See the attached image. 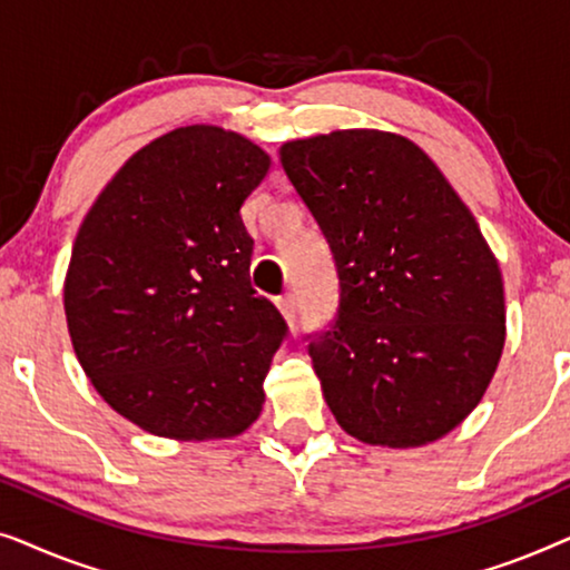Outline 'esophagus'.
I'll return each instance as SVG.
<instances>
[{
	"mask_svg": "<svg viewBox=\"0 0 570 570\" xmlns=\"http://www.w3.org/2000/svg\"><path fill=\"white\" fill-rule=\"evenodd\" d=\"M277 308L283 311V316L287 318V324H293L295 322V314H298V301H295L293 293H285V295H279V298H277Z\"/></svg>",
	"mask_w": 570,
	"mask_h": 570,
	"instance_id": "esophagus-1",
	"label": "esophagus"
}]
</instances>
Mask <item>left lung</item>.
I'll return each mask as SVG.
<instances>
[{
	"label": "left lung",
	"mask_w": 570,
	"mask_h": 570,
	"mask_svg": "<svg viewBox=\"0 0 570 570\" xmlns=\"http://www.w3.org/2000/svg\"><path fill=\"white\" fill-rule=\"evenodd\" d=\"M326 238L337 314L306 334L350 435L423 446L485 394L505 340L503 279L470 209L410 139L345 129L279 150Z\"/></svg>",
	"instance_id": "left-lung-1"
}]
</instances>
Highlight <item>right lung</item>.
<instances>
[{
	"instance_id": "right-lung-1",
	"label": "right lung",
	"mask_w": 570,
	"mask_h": 570,
	"mask_svg": "<svg viewBox=\"0 0 570 570\" xmlns=\"http://www.w3.org/2000/svg\"><path fill=\"white\" fill-rule=\"evenodd\" d=\"M269 155L181 127L131 155L77 233L65 311L98 394L166 439H225L259 417L279 311L252 287L240 205Z\"/></svg>"
}]
</instances>
